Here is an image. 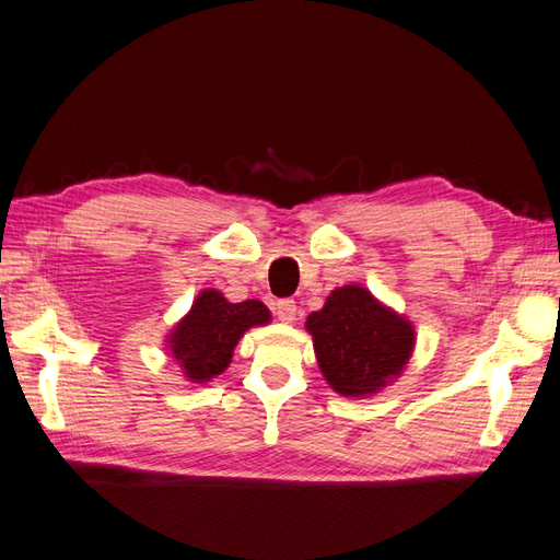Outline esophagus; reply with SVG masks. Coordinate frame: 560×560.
Returning a JSON list of instances; mask_svg holds the SVG:
<instances>
[{
	"instance_id": "obj_1",
	"label": "esophagus",
	"mask_w": 560,
	"mask_h": 560,
	"mask_svg": "<svg viewBox=\"0 0 560 560\" xmlns=\"http://www.w3.org/2000/svg\"><path fill=\"white\" fill-rule=\"evenodd\" d=\"M295 302L293 300H279L275 305V314L281 324H293L295 322Z\"/></svg>"
}]
</instances>
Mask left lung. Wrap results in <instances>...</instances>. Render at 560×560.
<instances>
[{"instance_id": "obj_1", "label": "left lung", "mask_w": 560, "mask_h": 560, "mask_svg": "<svg viewBox=\"0 0 560 560\" xmlns=\"http://www.w3.org/2000/svg\"><path fill=\"white\" fill-rule=\"evenodd\" d=\"M316 363L332 392L375 396L401 377L415 349V326L359 283L330 291L305 322Z\"/></svg>"}]
</instances>
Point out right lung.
Masks as SVG:
<instances>
[{
	"mask_svg": "<svg viewBox=\"0 0 560 560\" xmlns=\"http://www.w3.org/2000/svg\"><path fill=\"white\" fill-rule=\"evenodd\" d=\"M271 312L260 300L230 302L215 289H203L189 312L166 335V354L180 365L187 382L206 385L232 363L244 332L267 326Z\"/></svg>",
	"mask_w": 560,
	"mask_h": 560,
	"instance_id": "add662e5",
	"label": "right lung"
}]
</instances>
